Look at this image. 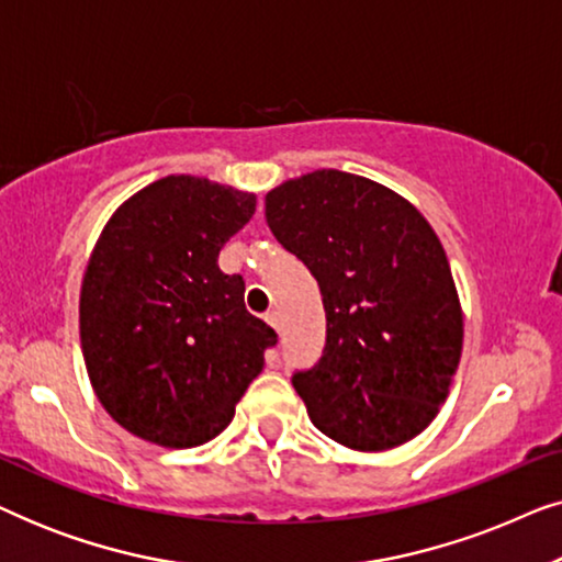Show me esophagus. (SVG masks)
<instances>
[{
  "label": "esophagus",
  "instance_id": "esophagus-1",
  "mask_svg": "<svg viewBox=\"0 0 562 562\" xmlns=\"http://www.w3.org/2000/svg\"><path fill=\"white\" fill-rule=\"evenodd\" d=\"M266 322H268V325H271V327L276 329V333H279V329H281V322H279V312H268V314H266Z\"/></svg>",
  "mask_w": 562,
  "mask_h": 562
}]
</instances>
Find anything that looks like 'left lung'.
Returning <instances> with one entry per match:
<instances>
[{
  "label": "left lung",
  "instance_id": "obj_1",
  "mask_svg": "<svg viewBox=\"0 0 562 562\" xmlns=\"http://www.w3.org/2000/svg\"><path fill=\"white\" fill-rule=\"evenodd\" d=\"M266 222L325 304L319 363L291 379L314 427L363 452L409 442L440 412L463 350L440 237L396 191L335 168L268 191Z\"/></svg>",
  "mask_w": 562,
  "mask_h": 562
}]
</instances>
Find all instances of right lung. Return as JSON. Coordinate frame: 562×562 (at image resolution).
Instances as JSON below:
<instances>
[{"instance_id":"add662e5","label":"right lung","mask_w":562,"mask_h":562,"mask_svg":"<svg viewBox=\"0 0 562 562\" xmlns=\"http://www.w3.org/2000/svg\"><path fill=\"white\" fill-rule=\"evenodd\" d=\"M252 212L248 191L166 176L104 225L81 283V350L127 432L164 448L210 442L263 371L279 335L245 310L243 276L217 266Z\"/></svg>"}]
</instances>
